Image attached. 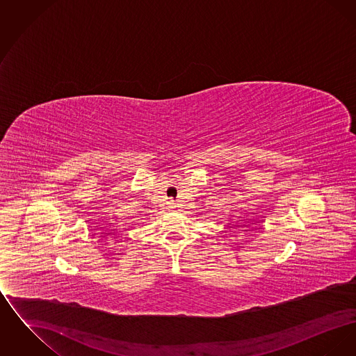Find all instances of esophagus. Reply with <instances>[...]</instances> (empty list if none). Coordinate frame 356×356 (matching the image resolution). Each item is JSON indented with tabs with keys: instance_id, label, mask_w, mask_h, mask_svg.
I'll return each mask as SVG.
<instances>
[{
	"instance_id": "34e87169",
	"label": "esophagus",
	"mask_w": 356,
	"mask_h": 356,
	"mask_svg": "<svg viewBox=\"0 0 356 356\" xmlns=\"http://www.w3.org/2000/svg\"><path fill=\"white\" fill-rule=\"evenodd\" d=\"M170 205H172V207H173V204H170Z\"/></svg>"
}]
</instances>
